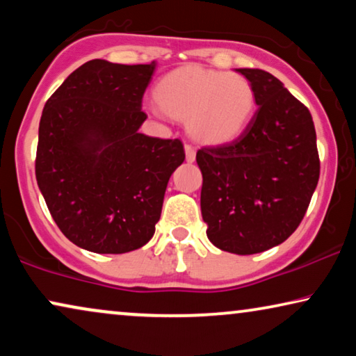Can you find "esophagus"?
Masks as SVG:
<instances>
[{"label": "esophagus", "mask_w": 356, "mask_h": 356, "mask_svg": "<svg viewBox=\"0 0 356 356\" xmlns=\"http://www.w3.org/2000/svg\"><path fill=\"white\" fill-rule=\"evenodd\" d=\"M184 152H186V162L193 163L194 160H196V149H194L191 144L184 145Z\"/></svg>", "instance_id": "esophagus-1"}]
</instances>
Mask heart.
I'll use <instances>...</instances> for the list:
<instances>
[{
    "label": "heart",
    "instance_id": "obj_1",
    "mask_svg": "<svg viewBox=\"0 0 356 356\" xmlns=\"http://www.w3.org/2000/svg\"><path fill=\"white\" fill-rule=\"evenodd\" d=\"M154 113L186 121L189 134L202 144L222 145L235 140L250 124L256 108L254 87L236 72L178 67L163 76L155 89Z\"/></svg>",
    "mask_w": 356,
    "mask_h": 356
}]
</instances>
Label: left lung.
Instances as JSON below:
<instances>
[{"label": "left lung", "instance_id": "1", "mask_svg": "<svg viewBox=\"0 0 356 356\" xmlns=\"http://www.w3.org/2000/svg\"><path fill=\"white\" fill-rule=\"evenodd\" d=\"M257 110L240 138L197 150L201 212L218 250L256 254L284 243L303 220L319 179L309 110L262 70H236Z\"/></svg>", "mask_w": 356, "mask_h": 356}]
</instances>
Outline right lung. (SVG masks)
Returning <instances> with one entry per match:
<instances>
[{
	"mask_svg": "<svg viewBox=\"0 0 356 356\" xmlns=\"http://www.w3.org/2000/svg\"><path fill=\"white\" fill-rule=\"evenodd\" d=\"M150 65L87 61L47 100L35 177L67 240L121 254L154 236L168 179L184 160L179 139L139 133Z\"/></svg>",
	"mask_w": 356,
	"mask_h": 356,
	"instance_id": "1",
	"label": "right lung"
}]
</instances>
